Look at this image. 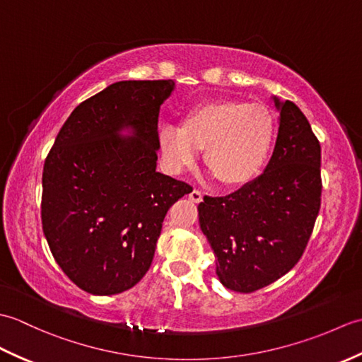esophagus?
I'll list each match as a JSON object with an SVG mask.
<instances>
[{
	"instance_id": "1",
	"label": "esophagus",
	"mask_w": 362,
	"mask_h": 362,
	"mask_svg": "<svg viewBox=\"0 0 362 362\" xmlns=\"http://www.w3.org/2000/svg\"><path fill=\"white\" fill-rule=\"evenodd\" d=\"M188 197H189V201H193V202H196V204H199V202H202V193L199 189H193L191 191V193L188 194Z\"/></svg>"
}]
</instances>
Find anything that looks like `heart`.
Returning <instances> with one entry per match:
<instances>
[{"instance_id": "1", "label": "heart", "mask_w": 362, "mask_h": 362, "mask_svg": "<svg viewBox=\"0 0 362 362\" xmlns=\"http://www.w3.org/2000/svg\"><path fill=\"white\" fill-rule=\"evenodd\" d=\"M275 119L263 104L211 101L189 109L182 126L165 124L158 132L161 163L171 174L191 168L205 148L210 173L226 187L255 177L271 152Z\"/></svg>"}]
</instances>
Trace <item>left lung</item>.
<instances>
[{"instance_id": "1", "label": "left lung", "mask_w": 362, "mask_h": 362, "mask_svg": "<svg viewBox=\"0 0 362 362\" xmlns=\"http://www.w3.org/2000/svg\"><path fill=\"white\" fill-rule=\"evenodd\" d=\"M274 104L280 127L263 174L228 196H205L197 206L219 281L245 294L297 264L320 209L319 140L294 103L274 96Z\"/></svg>"}]
</instances>
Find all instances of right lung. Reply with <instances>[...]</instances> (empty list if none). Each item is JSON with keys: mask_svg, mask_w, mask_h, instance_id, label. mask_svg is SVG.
Masks as SVG:
<instances>
[{"mask_svg": "<svg viewBox=\"0 0 362 362\" xmlns=\"http://www.w3.org/2000/svg\"><path fill=\"white\" fill-rule=\"evenodd\" d=\"M174 81H121L81 103L43 166L42 224L54 259L95 296L149 271L168 210L193 187L157 173L158 113ZM132 128V137L119 132Z\"/></svg>", "mask_w": 362, "mask_h": 362, "instance_id": "1", "label": "right lung"}]
</instances>
